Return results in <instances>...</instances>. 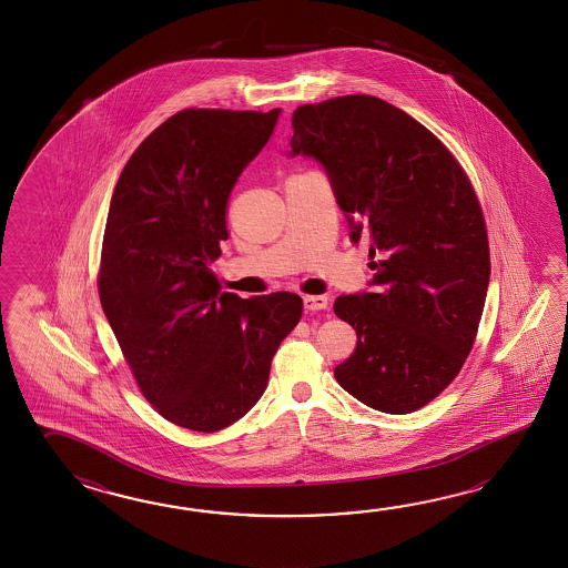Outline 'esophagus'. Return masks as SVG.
<instances>
[{"instance_id":"esophagus-1","label":"esophagus","mask_w":568,"mask_h":568,"mask_svg":"<svg viewBox=\"0 0 568 568\" xmlns=\"http://www.w3.org/2000/svg\"><path fill=\"white\" fill-rule=\"evenodd\" d=\"M326 306H328L326 296H304V308H306L308 313L325 311Z\"/></svg>"}]
</instances>
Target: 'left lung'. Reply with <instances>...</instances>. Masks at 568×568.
<instances>
[{"label":"left lung","mask_w":568,"mask_h":568,"mask_svg":"<svg viewBox=\"0 0 568 568\" xmlns=\"http://www.w3.org/2000/svg\"><path fill=\"white\" fill-rule=\"evenodd\" d=\"M292 154L328 172L351 240L367 237L374 292L338 296L357 333L338 384L365 406L410 414L459 375L491 274L479 199L459 160L406 111L343 95L292 113Z\"/></svg>","instance_id":"1"}]
</instances>
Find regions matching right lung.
<instances>
[{
    "mask_svg": "<svg viewBox=\"0 0 568 568\" xmlns=\"http://www.w3.org/2000/svg\"><path fill=\"white\" fill-rule=\"evenodd\" d=\"M278 113L182 109L138 145L111 196L97 274L103 313L144 398L196 433L254 408L301 321L298 294L240 298L211 270L230 237L231 191Z\"/></svg>",
    "mask_w": 568,
    "mask_h": 568,
    "instance_id": "1",
    "label": "right lung"
}]
</instances>
